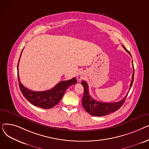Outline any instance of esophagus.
I'll list each match as a JSON object with an SVG mask.
<instances>
[{
	"mask_svg": "<svg viewBox=\"0 0 149 149\" xmlns=\"http://www.w3.org/2000/svg\"><path fill=\"white\" fill-rule=\"evenodd\" d=\"M77 80H79V81L83 80L84 78V72H79V74L77 75Z\"/></svg>",
	"mask_w": 149,
	"mask_h": 149,
	"instance_id": "esophagus-1",
	"label": "esophagus"
}]
</instances>
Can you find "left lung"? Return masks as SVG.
Segmentation results:
<instances>
[{
    "mask_svg": "<svg viewBox=\"0 0 149 149\" xmlns=\"http://www.w3.org/2000/svg\"><path fill=\"white\" fill-rule=\"evenodd\" d=\"M123 46L124 48V49L126 50L131 56L130 53L126 48H125V46L124 45H123ZM132 65H133L134 72H133V74H132V81L130 85L129 90H130V88L132 86L133 81H134V65H133V62H132ZM81 83L84 88V94L82 98L83 107L85 109V111L88 113H89L91 115L95 116H105L107 114L116 111L123 106L129 93H127V95L125 96V97L123 99H122L120 101H118V102H115V103L99 102V101L93 100L91 97V96L89 95V87L87 83L84 81H82Z\"/></svg>",
    "mask_w": 149,
    "mask_h": 149,
    "instance_id": "8db88e82",
    "label": "left lung"
}]
</instances>
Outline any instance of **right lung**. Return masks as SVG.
I'll list each match as a JSON object with an SVG mask.
<instances>
[{"mask_svg": "<svg viewBox=\"0 0 149 149\" xmlns=\"http://www.w3.org/2000/svg\"><path fill=\"white\" fill-rule=\"evenodd\" d=\"M21 52V54H22ZM21 56V54H20ZM20 56L17 64V76L20 91L23 95L33 105L43 109H51L57 104L62 98L66 90L71 86L77 83L76 78L67 81H61L50 90L36 92L31 91L23 86L20 81L18 66Z\"/></svg>", "mask_w": 149, "mask_h": 149, "instance_id": "obj_1", "label": "right lung"}]
</instances>
